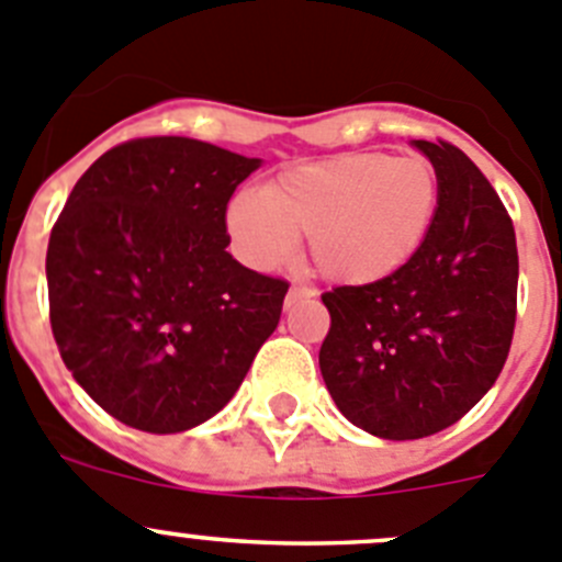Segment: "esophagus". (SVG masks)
Instances as JSON below:
<instances>
[{
    "mask_svg": "<svg viewBox=\"0 0 562 562\" xmlns=\"http://www.w3.org/2000/svg\"><path fill=\"white\" fill-rule=\"evenodd\" d=\"M311 296H316V291H313L311 285H291V291H288V296H285V305L291 307L302 300H311Z\"/></svg>",
    "mask_w": 562,
    "mask_h": 562,
    "instance_id": "1",
    "label": "esophagus"
}]
</instances>
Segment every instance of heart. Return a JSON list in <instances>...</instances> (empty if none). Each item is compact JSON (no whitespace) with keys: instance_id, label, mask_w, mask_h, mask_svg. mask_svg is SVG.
Here are the masks:
<instances>
[{"instance_id":"heart-1","label":"heart","mask_w":562,"mask_h":562,"mask_svg":"<svg viewBox=\"0 0 562 562\" xmlns=\"http://www.w3.org/2000/svg\"><path fill=\"white\" fill-rule=\"evenodd\" d=\"M439 204V181L419 156L338 154L282 170L262 195L226 204L237 255L271 269L311 235L316 269L341 285L386 280L423 249Z\"/></svg>"}]
</instances>
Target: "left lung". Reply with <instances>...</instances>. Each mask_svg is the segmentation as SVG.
<instances>
[{
    "mask_svg": "<svg viewBox=\"0 0 562 562\" xmlns=\"http://www.w3.org/2000/svg\"><path fill=\"white\" fill-rule=\"evenodd\" d=\"M414 145L439 181L423 249L386 280L322 293L327 392L352 426L383 439L431 437L476 406L504 369L518 313L507 206L457 145Z\"/></svg>",
    "mask_w": 562,
    "mask_h": 562,
    "instance_id": "1",
    "label": "left lung"
}]
</instances>
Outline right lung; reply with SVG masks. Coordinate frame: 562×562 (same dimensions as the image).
I'll return each instance as SVG.
<instances>
[{
  "instance_id": "right-lung-1",
  "label": "right lung",
  "mask_w": 562,
  "mask_h": 562,
  "mask_svg": "<svg viewBox=\"0 0 562 562\" xmlns=\"http://www.w3.org/2000/svg\"><path fill=\"white\" fill-rule=\"evenodd\" d=\"M260 159L187 136L105 150L49 235V325L120 423L176 434L218 414L274 333L288 282L226 251V204Z\"/></svg>"
}]
</instances>
